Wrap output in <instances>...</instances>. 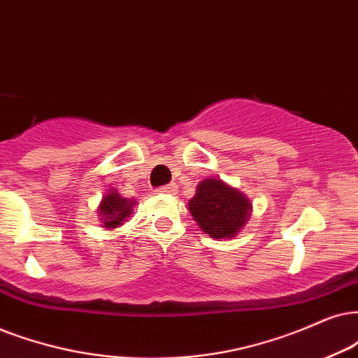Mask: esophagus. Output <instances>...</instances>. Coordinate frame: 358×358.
<instances>
[{
  "label": "esophagus",
  "mask_w": 358,
  "mask_h": 358,
  "mask_svg": "<svg viewBox=\"0 0 358 358\" xmlns=\"http://www.w3.org/2000/svg\"><path fill=\"white\" fill-rule=\"evenodd\" d=\"M158 193H175L176 192V187L173 183H170V185H165V187H160L157 189Z\"/></svg>",
  "instance_id": "obj_1"
}]
</instances>
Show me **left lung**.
I'll return each instance as SVG.
<instances>
[{"instance_id": "left-lung-1", "label": "left lung", "mask_w": 358, "mask_h": 358, "mask_svg": "<svg viewBox=\"0 0 358 358\" xmlns=\"http://www.w3.org/2000/svg\"><path fill=\"white\" fill-rule=\"evenodd\" d=\"M188 206L203 231L215 239L233 238L246 223L251 210V203L243 193L215 178L198 185Z\"/></svg>"}]
</instances>
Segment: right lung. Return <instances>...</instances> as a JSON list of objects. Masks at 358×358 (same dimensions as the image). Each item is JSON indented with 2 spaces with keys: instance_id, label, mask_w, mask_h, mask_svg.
<instances>
[{
  "instance_id": "obj_1",
  "label": "right lung",
  "mask_w": 358,
  "mask_h": 358,
  "mask_svg": "<svg viewBox=\"0 0 358 358\" xmlns=\"http://www.w3.org/2000/svg\"><path fill=\"white\" fill-rule=\"evenodd\" d=\"M135 201L127 200V198H122L120 194L112 192L110 194H106L101 203V216L102 223L106 228H117V226L122 224L127 216L132 213V206Z\"/></svg>"
}]
</instances>
